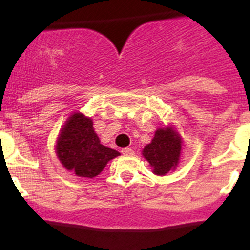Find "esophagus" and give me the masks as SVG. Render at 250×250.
Wrapping results in <instances>:
<instances>
[{
    "instance_id": "34e87169",
    "label": "esophagus",
    "mask_w": 250,
    "mask_h": 250,
    "mask_svg": "<svg viewBox=\"0 0 250 250\" xmlns=\"http://www.w3.org/2000/svg\"><path fill=\"white\" fill-rule=\"evenodd\" d=\"M122 154L125 155V156H133L134 150L131 148H125L122 149Z\"/></svg>"
}]
</instances>
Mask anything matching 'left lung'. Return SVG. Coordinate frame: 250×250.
<instances>
[{
    "label": "left lung",
    "instance_id": "obj_1",
    "mask_svg": "<svg viewBox=\"0 0 250 250\" xmlns=\"http://www.w3.org/2000/svg\"><path fill=\"white\" fill-rule=\"evenodd\" d=\"M182 145V137L174 125L157 128L151 142L143 148L142 156L149 162L155 175L165 176L179 166Z\"/></svg>",
    "mask_w": 250,
    "mask_h": 250
}]
</instances>
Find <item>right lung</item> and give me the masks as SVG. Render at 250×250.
Segmentation results:
<instances>
[{"mask_svg":"<svg viewBox=\"0 0 250 250\" xmlns=\"http://www.w3.org/2000/svg\"><path fill=\"white\" fill-rule=\"evenodd\" d=\"M55 153L67 170L76 176L93 179L101 174L119 151L105 147L100 141L93 127L91 117L75 111L68 117L57 135Z\"/></svg>","mask_w":250,"mask_h":250,"instance_id":"obj_1","label":"right lung"}]
</instances>
